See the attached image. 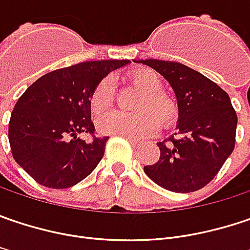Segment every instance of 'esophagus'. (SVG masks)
Wrapping results in <instances>:
<instances>
[{
    "instance_id": "1",
    "label": "esophagus",
    "mask_w": 250,
    "mask_h": 250,
    "mask_svg": "<svg viewBox=\"0 0 250 250\" xmlns=\"http://www.w3.org/2000/svg\"><path fill=\"white\" fill-rule=\"evenodd\" d=\"M123 137H125V139L128 140V141H130V143H131V144H133L134 147H139L140 144H141V141H140V140L133 139V137H128V136H123Z\"/></svg>"
}]
</instances>
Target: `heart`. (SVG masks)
<instances>
[{
  "mask_svg": "<svg viewBox=\"0 0 250 250\" xmlns=\"http://www.w3.org/2000/svg\"><path fill=\"white\" fill-rule=\"evenodd\" d=\"M127 81L139 87L144 95L139 100L136 110L139 113L125 114L120 111L109 113L99 119L100 133L110 136H128L144 139L153 136L161 125H171L177 117L175 102L161 92L163 83L160 76L150 69H137L127 75ZM114 87L106 78L100 82L90 97V107L96 114H102L113 106Z\"/></svg>",
  "mask_w": 250,
  "mask_h": 250,
  "instance_id": "1",
  "label": "heart"
}]
</instances>
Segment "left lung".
<instances>
[{
  "mask_svg": "<svg viewBox=\"0 0 250 250\" xmlns=\"http://www.w3.org/2000/svg\"><path fill=\"white\" fill-rule=\"evenodd\" d=\"M172 87L177 133L157 143L160 158L146 166V175L172 192H194L212 180L232 154L238 117L228 93L197 70L178 62L141 59Z\"/></svg>",
  "mask_w": 250,
  "mask_h": 250,
  "instance_id": "left-lung-1",
  "label": "left lung"
}]
</instances>
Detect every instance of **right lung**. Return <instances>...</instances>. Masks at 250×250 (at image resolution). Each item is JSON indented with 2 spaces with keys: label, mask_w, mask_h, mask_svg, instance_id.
<instances>
[{
  "label": "right lung",
  "mask_w": 250,
  "mask_h": 250,
  "mask_svg": "<svg viewBox=\"0 0 250 250\" xmlns=\"http://www.w3.org/2000/svg\"><path fill=\"white\" fill-rule=\"evenodd\" d=\"M127 59L90 61L49 72L23 93L9 119L8 139L14 160L37 183L70 188L84 180L104 154V139L84 141L95 133L90 97L110 72Z\"/></svg>",
  "instance_id": "right-lung-1"
}]
</instances>
